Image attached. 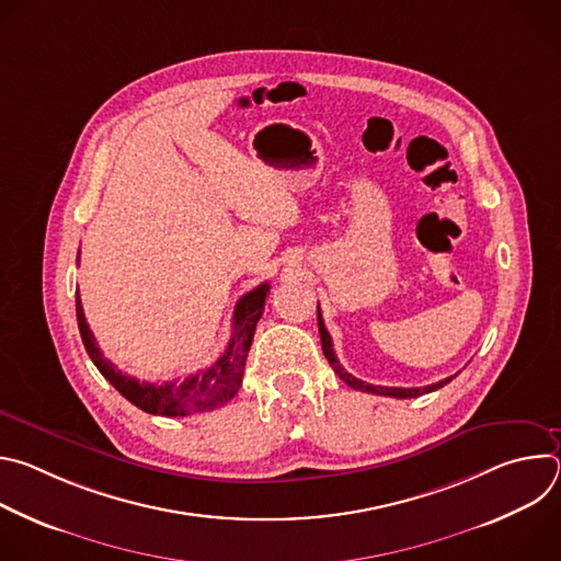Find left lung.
Instances as JSON below:
<instances>
[{"instance_id": "left-lung-1", "label": "left lung", "mask_w": 561, "mask_h": 561, "mask_svg": "<svg viewBox=\"0 0 561 561\" xmlns=\"http://www.w3.org/2000/svg\"><path fill=\"white\" fill-rule=\"evenodd\" d=\"M317 327H319V337H322V348H324V355L329 359V364L333 366V370L340 375L342 381H346L351 388L355 390H364V392H370V394H383V397H397V399H411V397H420V394H426V392H433L442 386H446L453 377L457 375H450L437 383H431V386H424V388H390V386H375V383H366L362 379H357L355 375H351L348 370L342 368L335 351H333V340L324 327V319H322V310H319V304H317Z\"/></svg>"}]
</instances>
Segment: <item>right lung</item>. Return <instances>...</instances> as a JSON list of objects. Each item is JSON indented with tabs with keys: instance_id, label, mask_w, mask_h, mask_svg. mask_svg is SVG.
<instances>
[{
	"instance_id": "right-lung-1",
	"label": "right lung",
	"mask_w": 561,
	"mask_h": 561,
	"mask_svg": "<svg viewBox=\"0 0 561 561\" xmlns=\"http://www.w3.org/2000/svg\"><path fill=\"white\" fill-rule=\"evenodd\" d=\"M271 284H260L251 293H247L237 301L232 312V337L224 351V355L206 370L195 373L182 381L167 383H148L139 381L126 373H122L113 362H108L87 324L82 299L75 293V310H77V327L82 333V342L87 346L89 357L98 366V370L128 399L130 404L150 415L164 417H186L191 413H204L224 407L237 394L242 386L247 357L253 344L255 327L264 312L266 293Z\"/></svg>"
}]
</instances>
